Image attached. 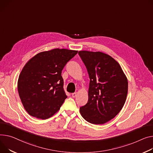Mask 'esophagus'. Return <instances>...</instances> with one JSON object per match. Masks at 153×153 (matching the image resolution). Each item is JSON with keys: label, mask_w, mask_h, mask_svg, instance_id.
Masks as SVG:
<instances>
[{"label": "esophagus", "mask_w": 153, "mask_h": 153, "mask_svg": "<svg viewBox=\"0 0 153 153\" xmlns=\"http://www.w3.org/2000/svg\"><path fill=\"white\" fill-rule=\"evenodd\" d=\"M76 96H77V93H73V94H72V97H73V98H75Z\"/></svg>", "instance_id": "1"}]
</instances>
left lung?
<instances>
[{"instance_id":"1","label":"left lung","mask_w":153,"mask_h":153,"mask_svg":"<svg viewBox=\"0 0 153 153\" xmlns=\"http://www.w3.org/2000/svg\"><path fill=\"white\" fill-rule=\"evenodd\" d=\"M90 78L87 103L80 108L84 119L103 124L113 119L123 108L128 93V80L117 62L100 52L79 51Z\"/></svg>"}]
</instances>
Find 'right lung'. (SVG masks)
<instances>
[{
    "label": "right lung",
    "mask_w": 153,
    "mask_h": 153,
    "mask_svg": "<svg viewBox=\"0 0 153 153\" xmlns=\"http://www.w3.org/2000/svg\"><path fill=\"white\" fill-rule=\"evenodd\" d=\"M77 50L54 48L40 52L23 67L18 80V91L27 113L46 119L60 109L67 96L62 71Z\"/></svg>",
    "instance_id": "add662e5"
}]
</instances>
